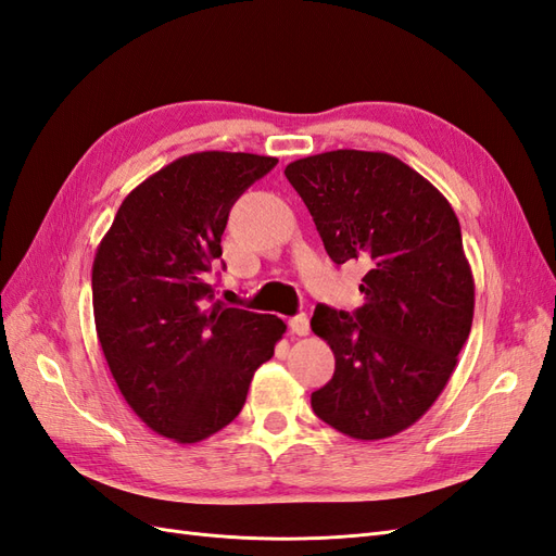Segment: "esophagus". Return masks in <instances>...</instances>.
Returning <instances> with one entry per match:
<instances>
[{
  "instance_id": "34e87169",
  "label": "esophagus",
  "mask_w": 556,
  "mask_h": 556,
  "mask_svg": "<svg viewBox=\"0 0 556 556\" xmlns=\"http://www.w3.org/2000/svg\"><path fill=\"white\" fill-rule=\"evenodd\" d=\"M289 329L295 336H307L309 333V319L307 315H295L289 319Z\"/></svg>"
}]
</instances>
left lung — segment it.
I'll list each match as a JSON object with an SVG mask.
<instances>
[{
    "mask_svg": "<svg viewBox=\"0 0 556 556\" xmlns=\"http://www.w3.org/2000/svg\"><path fill=\"white\" fill-rule=\"evenodd\" d=\"M336 265L366 263L364 305H317L312 331L331 345L333 378L312 410L374 441L420 420L472 329L475 279L446 197L388 152L333 150L283 168Z\"/></svg>",
    "mask_w": 556,
    "mask_h": 556,
    "instance_id": "left-lung-1",
    "label": "left lung"
}]
</instances>
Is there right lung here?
I'll return each mask as SVG.
<instances>
[{"label": "right lung", "mask_w": 556, "mask_h": 556, "mask_svg": "<svg viewBox=\"0 0 556 556\" xmlns=\"http://www.w3.org/2000/svg\"><path fill=\"white\" fill-rule=\"evenodd\" d=\"M275 156L194 152L124 199L98 244L93 319L110 374L152 432L197 444L230 425L287 324L213 301L208 269L237 199Z\"/></svg>", "instance_id": "add662e5"}]
</instances>
